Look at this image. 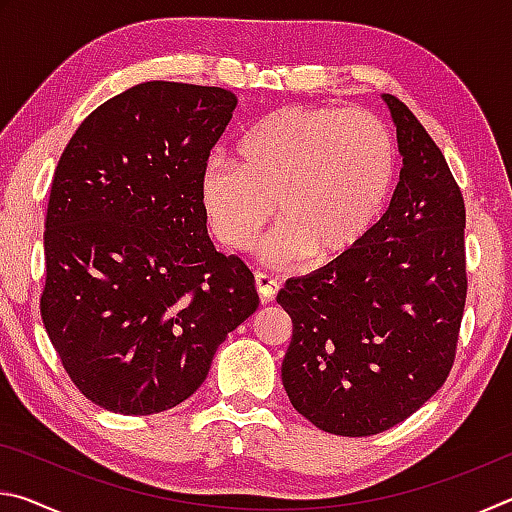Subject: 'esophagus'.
Returning a JSON list of instances; mask_svg holds the SVG:
<instances>
[{"label": "esophagus", "mask_w": 512, "mask_h": 512, "mask_svg": "<svg viewBox=\"0 0 512 512\" xmlns=\"http://www.w3.org/2000/svg\"><path fill=\"white\" fill-rule=\"evenodd\" d=\"M255 287L259 293V300L262 302H273L277 291H280V282L275 280V277L266 275V273H257L255 275Z\"/></svg>", "instance_id": "esophagus-1"}]
</instances>
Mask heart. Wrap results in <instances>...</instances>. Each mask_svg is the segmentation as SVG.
<instances>
[{
    "label": "heart",
    "mask_w": 512,
    "mask_h": 512,
    "mask_svg": "<svg viewBox=\"0 0 512 512\" xmlns=\"http://www.w3.org/2000/svg\"><path fill=\"white\" fill-rule=\"evenodd\" d=\"M397 153L384 121L363 110L289 106L268 112L237 144V164L214 158L201 176L212 235L244 250L275 216L266 257L327 266L368 235L391 201Z\"/></svg>",
    "instance_id": "obj_1"
}]
</instances>
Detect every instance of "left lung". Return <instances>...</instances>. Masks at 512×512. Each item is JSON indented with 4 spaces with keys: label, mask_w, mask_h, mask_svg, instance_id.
I'll return each mask as SVG.
<instances>
[{
    "label": "left lung",
    "mask_w": 512,
    "mask_h": 512,
    "mask_svg": "<svg viewBox=\"0 0 512 512\" xmlns=\"http://www.w3.org/2000/svg\"><path fill=\"white\" fill-rule=\"evenodd\" d=\"M384 101L404 155L386 214L359 248L277 293L293 323V409L350 438L395 427L445 384L467 296L461 187L418 117Z\"/></svg>",
    "instance_id": "8db88e82"
}]
</instances>
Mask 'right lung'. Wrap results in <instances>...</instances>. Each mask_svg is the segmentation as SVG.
<instances>
[{
  "mask_svg": "<svg viewBox=\"0 0 512 512\" xmlns=\"http://www.w3.org/2000/svg\"><path fill=\"white\" fill-rule=\"evenodd\" d=\"M235 108L223 88L140 83L90 112L60 155L40 314L69 379L101 409L185 402L259 305L250 268L207 237L201 203Z\"/></svg>",
  "mask_w": 512,
  "mask_h": 512,
  "instance_id": "obj_1",
  "label": "right lung"
}]
</instances>
